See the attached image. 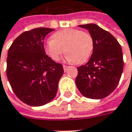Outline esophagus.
I'll list each match as a JSON object with an SVG mask.
<instances>
[{"label":"esophagus","instance_id":"obj_1","mask_svg":"<svg viewBox=\"0 0 132 132\" xmlns=\"http://www.w3.org/2000/svg\"><path fill=\"white\" fill-rule=\"evenodd\" d=\"M68 68H69L68 66H65V65H64V66H63L64 70V71H66V70H68Z\"/></svg>","mask_w":132,"mask_h":132}]
</instances>
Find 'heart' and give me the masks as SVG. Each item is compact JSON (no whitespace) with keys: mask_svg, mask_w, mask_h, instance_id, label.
Instances as JSON below:
<instances>
[{"mask_svg":"<svg viewBox=\"0 0 132 132\" xmlns=\"http://www.w3.org/2000/svg\"><path fill=\"white\" fill-rule=\"evenodd\" d=\"M93 46V39L89 33L76 28H64L53 34L44 49L53 61H59L65 52V59L68 62L83 64L90 57Z\"/></svg>","mask_w":132,"mask_h":132,"instance_id":"b5f03b06","label":"heart"}]
</instances>
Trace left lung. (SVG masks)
<instances>
[{"mask_svg": "<svg viewBox=\"0 0 132 132\" xmlns=\"http://www.w3.org/2000/svg\"><path fill=\"white\" fill-rule=\"evenodd\" d=\"M79 26L88 30L94 46L88 62L77 68L76 87L86 98H104L117 87L123 73L121 46L111 34L96 24Z\"/></svg>", "mask_w": 132, "mask_h": 132, "instance_id": "1", "label": "left lung"}]
</instances>
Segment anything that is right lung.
<instances>
[{"instance_id": "add662e5", "label": "right lung", "mask_w": 132, "mask_h": 132, "mask_svg": "<svg viewBox=\"0 0 132 132\" xmlns=\"http://www.w3.org/2000/svg\"><path fill=\"white\" fill-rule=\"evenodd\" d=\"M54 29L37 28L14 39L8 51L6 75L14 94L32 106L48 104L56 96L63 66L46 55L43 40Z\"/></svg>"}]
</instances>
